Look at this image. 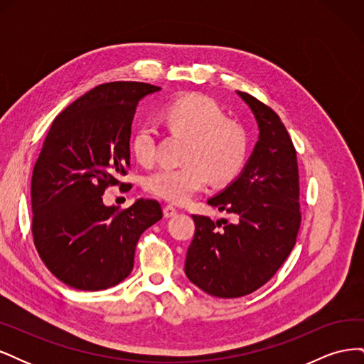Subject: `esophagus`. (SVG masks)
<instances>
[{"mask_svg": "<svg viewBox=\"0 0 364 364\" xmlns=\"http://www.w3.org/2000/svg\"><path fill=\"white\" fill-rule=\"evenodd\" d=\"M176 214H178V209H176L174 206H171V205L164 206V217H165V218H171V217H174Z\"/></svg>", "mask_w": 364, "mask_h": 364, "instance_id": "1", "label": "esophagus"}]
</instances>
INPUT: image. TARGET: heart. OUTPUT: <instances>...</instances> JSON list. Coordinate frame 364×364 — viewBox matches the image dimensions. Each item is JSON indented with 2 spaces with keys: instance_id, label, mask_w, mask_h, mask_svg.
Listing matches in <instances>:
<instances>
[{
  "instance_id": "1",
  "label": "heart",
  "mask_w": 364,
  "mask_h": 364,
  "mask_svg": "<svg viewBox=\"0 0 364 364\" xmlns=\"http://www.w3.org/2000/svg\"><path fill=\"white\" fill-rule=\"evenodd\" d=\"M167 126L188 138L183 167H164L147 176L146 188L153 196L171 203H185L203 190L209 176L215 182L234 179L247 158L245 129L226 119L223 109L213 98L190 94L164 107ZM132 151L141 164H151L156 156V132L141 124L132 138Z\"/></svg>"
}]
</instances>
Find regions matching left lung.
Segmentation results:
<instances>
[{
  "mask_svg": "<svg viewBox=\"0 0 364 364\" xmlns=\"http://www.w3.org/2000/svg\"><path fill=\"white\" fill-rule=\"evenodd\" d=\"M258 141L246 165L208 205L234 217L213 222L193 215L196 232L186 252L185 274L215 297H241L266 284L296 245L301 226L296 150L281 118L246 92Z\"/></svg>",
  "mask_w": 364,
  "mask_h": 364,
  "instance_id": "8db88e82",
  "label": "left lung"
}]
</instances>
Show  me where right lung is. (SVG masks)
<instances>
[{
  "label": "right lung",
  "instance_id": "right-lung-1",
  "mask_svg": "<svg viewBox=\"0 0 364 364\" xmlns=\"http://www.w3.org/2000/svg\"><path fill=\"white\" fill-rule=\"evenodd\" d=\"M159 86L112 82L77 98L53 121L31 176L33 238L47 269L73 289L98 291L134 269L141 234L162 218L156 200L124 211L103 203L130 165L138 103Z\"/></svg>",
  "mask_w": 364,
  "mask_h": 364
}]
</instances>
